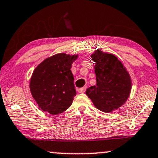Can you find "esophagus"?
<instances>
[{"label":"esophagus","mask_w":158,"mask_h":158,"mask_svg":"<svg viewBox=\"0 0 158 158\" xmlns=\"http://www.w3.org/2000/svg\"><path fill=\"white\" fill-rule=\"evenodd\" d=\"M85 89H86V87H81V88H79L78 89V92H79V93H84L85 92Z\"/></svg>","instance_id":"obj_1"}]
</instances>
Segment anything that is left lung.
Returning a JSON list of instances; mask_svg holds the SVG:
<instances>
[{"mask_svg":"<svg viewBox=\"0 0 158 158\" xmlns=\"http://www.w3.org/2000/svg\"><path fill=\"white\" fill-rule=\"evenodd\" d=\"M91 57L95 63L96 85L86 89V95L101 111L109 113L117 110L126 102L131 93V76L113 54L97 49Z\"/></svg>","mask_w":158,"mask_h":158,"instance_id":"obj_1","label":"left lung"}]
</instances>
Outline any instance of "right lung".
<instances>
[{"label": "right lung", "instance_id": "1", "mask_svg": "<svg viewBox=\"0 0 158 158\" xmlns=\"http://www.w3.org/2000/svg\"><path fill=\"white\" fill-rule=\"evenodd\" d=\"M78 55L58 53L47 57L35 68L30 81L32 96L39 107L52 115L71 106L76 89L71 71Z\"/></svg>", "mask_w": 158, "mask_h": 158}]
</instances>
